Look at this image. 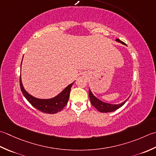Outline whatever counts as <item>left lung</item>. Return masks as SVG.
<instances>
[{
	"mask_svg": "<svg viewBox=\"0 0 156 156\" xmlns=\"http://www.w3.org/2000/svg\"><path fill=\"white\" fill-rule=\"evenodd\" d=\"M116 41L117 42L122 44H124V45H125V44L122 42V41H120L119 39H116ZM89 97H90L91 104L93 105V106L96 108L98 111H99V112H104V113L114 112V111H115L116 110L119 109V108L122 106L126 102V101L128 100L129 98V97L126 100L124 101L123 102L120 103V104H113L107 103V102H105V101H103L99 100L98 98L95 96L93 94V93L91 92L90 89L89 90Z\"/></svg>",
	"mask_w": 156,
	"mask_h": 156,
	"instance_id": "obj_1",
	"label": "left lung"
}]
</instances>
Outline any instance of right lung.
Listing matches in <instances>:
<instances>
[{
  "mask_svg": "<svg viewBox=\"0 0 156 156\" xmlns=\"http://www.w3.org/2000/svg\"><path fill=\"white\" fill-rule=\"evenodd\" d=\"M74 82H73L72 83L66 86L57 96L52 98H49V99H41V98H37L31 96L25 90L23 83H22L21 77H20V87L24 97L26 98L27 100L35 108L44 113L52 114L58 112L67 104L71 88L73 84L74 83Z\"/></svg>",
  "mask_w": 156,
  "mask_h": 156,
  "instance_id": "obj_1",
  "label": "right lung"
}]
</instances>
